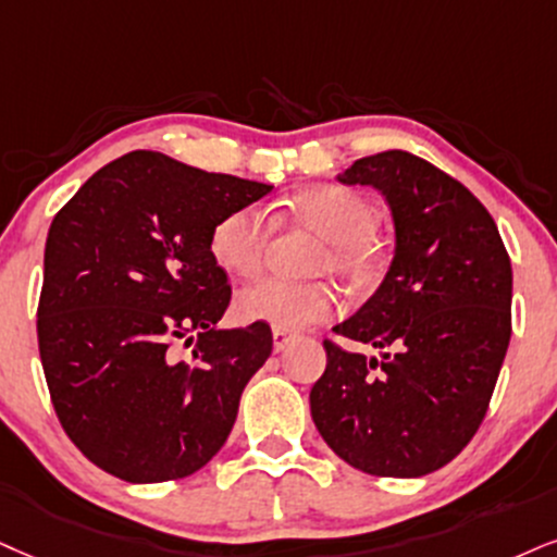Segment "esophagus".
<instances>
[{
  "label": "esophagus",
  "mask_w": 557,
  "mask_h": 557,
  "mask_svg": "<svg viewBox=\"0 0 557 557\" xmlns=\"http://www.w3.org/2000/svg\"><path fill=\"white\" fill-rule=\"evenodd\" d=\"M292 341H294V333L281 331V327H273V348H276V351H284Z\"/></svg>",
  "instance_id": "34e87169"
}]
</instances>
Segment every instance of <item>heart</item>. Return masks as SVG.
<instances>
[{
	"label": "heart",
	"instance_id": "obj_1",
	"mask_svg": "<svg viewBox=\"0 0 557 557\" xmlns=\"http://www.w3.org/2000/svg\"><path fill=\"white\" fill-rule=\"evenodd\" d=\"M312 235L322 237L314 258V273H335L356 289H369L382 278L384 252L374 239L380 226L376 206L354 188L333 183L310 185L299 190L286 209ZM271 224L256 206H239L211 226L209 252L214 263L232 276H256L263 268ZM341 310V297L327 281L292 284L263 278L245 286L235 299V312L245 322H268L281 331H299L314 322L331 320Z\"/></svg>",
	"mask_w": 557,
	"mask_h": 557
}]
</instances>
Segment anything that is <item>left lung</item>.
I'll use <instances>...</instances> for the list:
<instances>
[{"label": "left lung", "mask_w": 557, "mask_h": 557, "mask_svg": "<svg viewBox=\"0 0 557 557\" xmlns=\"http://www.w3.org/2000/svg\"><path fill=\"white\" fill-rule=\"evenodd\" d=\"M374 185L395 219V258L374 297L333 331L382 359L325 338L312 421L348 465L421 478L451 462L488 413L511 341V260L498 226L462 183L389 149L338 177Z\"/></svg>", "instance_id": "left-lung-1"}]
</instances>
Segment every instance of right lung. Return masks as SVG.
Returning <instances> with one entry per match:
<instances>
[{
  "label": "right lung",
  "instance_id": "right-lung-1",
  "mask_svg": "<svg viewBox=\"0 0 557 557\" xmlns=\"http://www.w3.org/2000/svg\"><path fill=\"white\" fill-rule=\"evenodd\" d=\"M271 188L139 149L98 170L53 216L40 363L59 423L100 470L164 483L224 446L273 335L268 322L216 327L232 286L209 235ZM181 342L195 346L188 360Z\"/></svg>",
  "mask_w": 557,
  "mask_h": 557
}]
</instances>
